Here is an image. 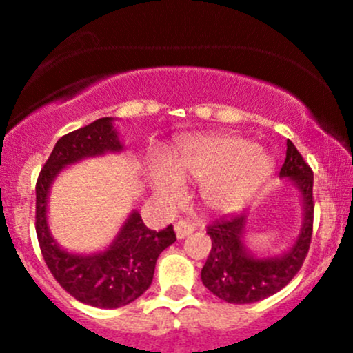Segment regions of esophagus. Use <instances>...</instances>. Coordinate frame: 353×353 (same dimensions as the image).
I'll return each mask as SVG.
<instances>
[{"label":"esophagus","instance_id":"1","mask_svg":"<svg viewBox=\"0 0 353 353\" xmlns=\"http://www.w3.org/2000/svg\"><path fill=\"white\" fill-rule=\"evenodd\" d=\"M174 230H176L177 239H184V237L194 232V225L193 223L186 222V220H179V222L174 223Z\"/></svg>","mask_w":353,"mask_h":353}]
</instances>
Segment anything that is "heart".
Here are the masks:
<instances>
[{"label": "heart", "instance_id": "obj_1", "mask_svg": "<svg viewBox=\"0 0 353 353\" xmlns=\"http://www.w3.org/2000/svg\"><path fill=\"white\" fill-rule=\"evenodd\" d=\"M273 159L265 148L237 134H203L177 145L165 162L148 165L154 196L172 206L183 198V181L199 184V196L212 212L227 213L243 206L272 176Z\"/></svg>", "mask_w": 353, "mask_h": 353}]
</instances>
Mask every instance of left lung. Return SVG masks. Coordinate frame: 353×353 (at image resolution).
Masks as SVG:
<instances>
[{"label":"left lung","instance_id":"left-lung-1","mask_svg":"<svg viewBox=\"0 0 353 353\" xmlns=\"http://www.w3.org/2000/svg\"><path fill=\"white\" fill-rule=\"evenodd\" d=\"M280 177L288 179L302 199V225L295 243L280 256H256L244 243L248 213L223 216L206 229L212 251L201 270V282L229 304H252L276 294L297 275L312 236L314 201L312 170L290 140Z\"/></svg>","mask_w":353,"mask_h":353}]
</instances>
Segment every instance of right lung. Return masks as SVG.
<instances>
[{
	"mask_svg": "<svg viewBox=\"0 0 353 353\" xmlns=\"http://www.w3.org/2000/svg\"><path fill=\"white\" fill-rule=\"evenodd\" d=\"M112 117H101L88 126L59 138L41 170L35 186V230L42 256L58 283L83 304L116 309L137 301L154 280L160 252L176 243L172 225L150 230L137 210L108 249L94 254H74L54 241L48 225V199L58 174L88 157L123 150Z\"/></svg>",
	"mask_w": 353,
	"mask_h": 353,
	"instance_id": "obj_1",
	"label": "right lung"
}]
</instances>
